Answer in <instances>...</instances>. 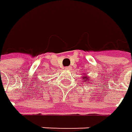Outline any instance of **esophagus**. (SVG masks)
<instances>
[{
    "mask_svg": "<svg viewBox=\"0 0 132 132\" xmlns=\"http://www.w3.org/2000/svg\"><path fill=\"white\" fill-rule=\"evenodd\" d=\"M70 67H65V70H70Z\"/></svg>",
    "mask_w": 132,
    "mask_h": 132,
    "instance_id": "1",
    "label": "esophagus"
}]
</instances>
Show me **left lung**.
Wrapping results in <instances>:
<instances>
[{"instance_id":"1","label":"left lung","mask_w":132,"mask_h":132,"mask_svg":"<svg viewBox=\"0 0 132 132\" xmlns=\"http://www.w3.org/2000/svg\"><path fill=\"white\" fill-rule=\"evenodd\" d=\"M86 78H83V80H85V81L86 82V81H88V80H86ZM90 82V81H89Z\"/></svg>"}]
</instances>
